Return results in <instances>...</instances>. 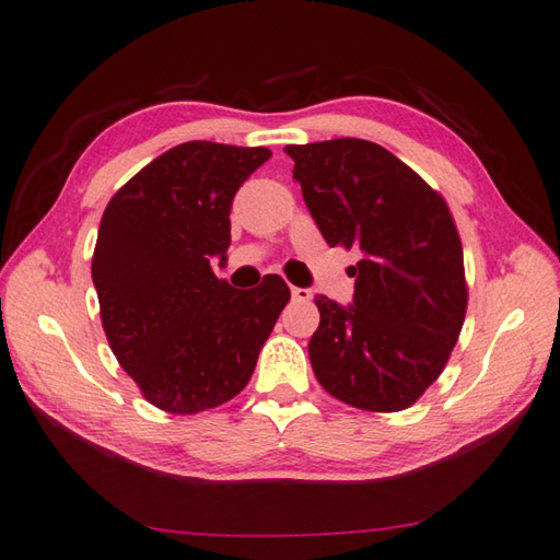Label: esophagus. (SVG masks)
Here are the masks:
<instances>
[{
  "label": "esophagus",
  "instance_id": "34e87169",
  "mask_svg": "<svg viewBox=\"0 0 560 560\" xmlns=\"http://www.w3.org/2000/svg\"><path fill=\"white\" fill-rule=\"evenodd\" d=\"M292 300H294V302H308V300H312V290H306V288H292Z\"/></svg>",
  "mask_w": 560,
  "mask_h": 560
}]
</instances>
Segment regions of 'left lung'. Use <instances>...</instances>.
Masks as SVG:
<instances>
[{
	"instance_id": "8db88e82",
	"label": "left lung",
	"mask_w": 560,
	"mask_h": 560,
	"mask_svg": "<svg viewBox=\"0 0 560 560\" xmlns=\"http://www.w3.org/2000/svg\"><path fill=\"white\" fill-rule=\"evenodd\" d=\"M328 246L359 248L354 304L318 294L308 359L323 390L366 412L412 407L448 364L467 314L463 242L445 198L383 145H284Z\"/></svg>"
}]
</instances>
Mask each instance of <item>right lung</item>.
<instances>
[{"label": "right lung", "instance_id": "right-lung-1", "mask_svg": "<svg viewBox=\"0 0 560 560\" xmlns=\"http://www.w3.org/2000/svg\"><path fill=\"white\" fill-rule=\"evenodd\" d=\"M268 148L186 141L109 198L93 252L101 320L119 366L170 415L232 400L256 369L290 288L266 276L254 292L215 278L230 248L232 198Z\"/></svg>", "mask_w": 560, "mask_h": 560}]
</instances>
